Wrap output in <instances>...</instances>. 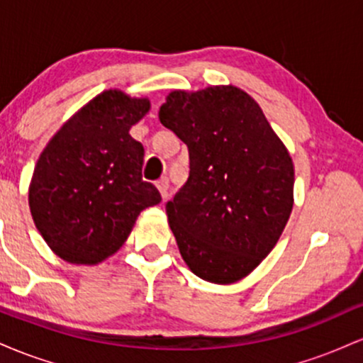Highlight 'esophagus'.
<instances>
[{
    "mask_svg": "<svg viewBox=\"0 0 363 363\" xmlns=\"http://www.w3.org/2000/svg\"><path fill=\"white\" fill-rule=\"evenodd\" d=\"M157 187H158V191H160V194H162V198H167V194H169V177H162V179H158L157 181Z\"/></svg>",
    "mask_w": 363,
    "mask_h": 363,
    "instance_id": "34e87169",
    "label": "esophagus"
}]
</instances>
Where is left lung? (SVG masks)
Segmentation results:
<instances>
[{
    "instance_id": "obj_1",
    "label": "left lung",
    "mask_w": 363,
    "mask_h": 363,
    "mask_svg": "<svg viewBox=\"0 0 363 363\" xmlns=\"http://www.w3.org/2000/svg\"><path fill=\"white\" fill-rule=\"evenodd\" d=\"M158 119L189 150V177L167 203L196 277L234 283L272 252L294 206V164L261 107L235 86L172 91Z\"/></svg>"
}]
</instances>
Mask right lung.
I'll return each instance as SVG.
<instances>
[{"mask_svg": "<svg viewBox=\"0 0 363 363\" xmlns=\"http://www.w3.org/2000/svg\"><path fill=\"white\" fill-rule=\"evenodd\" d=\"M147 99L109 90L78 111L37 160L28 205L49 247L73 264L114 254L145 208L160 203L141 179L145 148L129 135L147 114Z\"/></svg>", "mask_w": 363, "mask_h": 363, "instance_id": "obj_1", "label": "right lung"}]
</instances>
